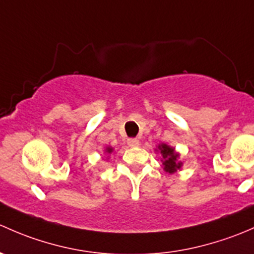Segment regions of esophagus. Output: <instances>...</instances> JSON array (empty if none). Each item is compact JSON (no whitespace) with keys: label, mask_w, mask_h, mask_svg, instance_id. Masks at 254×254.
<instances>
[{"label":"esophagus","mask_w":254,"mask_h":254,"mask_svg":"<svg viewBox=\"0 0 254 254\" xmlns=\"http://www.w3.org/2000/svg\"><path fill=\"white\" fill-rule=\"evenodd\" d=\"M128 145L129 146H138L139 145V140L137 139V138H129V139L127 140Z\"/></svg>","instance_id":"esophagus-1"}]
</instances>
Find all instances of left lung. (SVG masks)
Returning a JSON list of instances; mask_svg holds the SVG:
<instances>
[{"label": "left lung", "instance_id": "1", "mask_svg": "<svg viewBox=\"0 0 254 254\" xmlns=\"http://www.w3.org/2000/svg\"><path fill=\"white\" fill-rule=\"evenodd\" d=\"M159 151H160L161 156H163V166L164 170L169 174H174L177 170H180L182 167V163L179 161L180 154L175 151V148L167 145V144H159L158 145Z\"/></svg>", "mask_w": 254, "mask_h": 254}]
</instances>
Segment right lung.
<instances>
[{
  "label": "right lung",
  "instance_id": "add662e5",
  "mask_svg": "<svg viewBox=\"0 0 254 254\" xmlns=\"http://www.w3.org/2000/svg\"><path fill=\"white\" fill-rule=\"evenodd\" d=\"M112 150H114V149H112L111 146H108V148L105 149V151H106V153H108V154H111V153H112Z\"/></svg>",
  "mask_w": 254,
  "mask_h": 254
}]
</instances>
